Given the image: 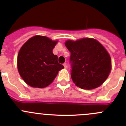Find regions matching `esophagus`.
I'll return each instance as SVG.
<instances>
[{
  "label": "esophagus",
  "instance_id": "1",
  "mask_svg": "<svg viewBox=\"0 0 126 126\" xmlns=\"http://www.w3.org/2000/svg\"><path fill=\"white\" fill-rule=\"evenodd\" d=\"M63 66H64V68H67V64H66V63H63Z\"/></svg>",
  "mask_w": 126,
  "mask_h": 126
}]
</instances>
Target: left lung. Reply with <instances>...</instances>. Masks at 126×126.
<instances>
[{
    "mask_svg": "<svg viewBox=\"0 0 126 126\" xmlns=\"http://www.w3.org/2000/svg\"><path fill=\"white\" fill-rule=\"evenodd\" d=\"M71 52V78L76 86L85 90L99 87L109 77L111 58L99 42L92 38L66 41Z\"/></svg>",
    "mask_w": 126,
    "mask_h": 126,
    "instance_id": "left-lung-1",
    "label": "left lung"
}]
</instances>
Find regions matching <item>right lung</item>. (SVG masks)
<instances>
[{
  "label": "right lung",
  "mask_w": 126,
  "mask_h": 126,
  "mask_svg": "<svg viewBox=\"0 0 126 126\" xmlns=\"http://www.w3.org/2000/svg\"><path fill=\"white\" fill-rule=\"evenodd\" d=\"M57 41L47 37L36 36L24 44L17 55V69L20 76L30 87H47L64 68L58 62L52 50Z\"/></svg>",
  "instance_id": "obj_1"
}]
</instances>
